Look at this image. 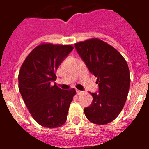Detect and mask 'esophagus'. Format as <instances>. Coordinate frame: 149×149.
<instances>
[{
  "label": "esophagus",
  "mask_w": 149,
  "mask_h": 149,
  "mask_svg": "<svg viewBox=\"0 0 149 149\" xmlns=\"http://www.w3.org/2000/svg\"><path fill=\"white\" fill-rule=\"evenodd\" d=\"M76 93H77V95H81V94H83V93H84V92H82V91H81V90H76Z\"/></svg>",
  "instance_id": "esophagus-1"
}]
</instances>
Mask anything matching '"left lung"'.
<instances>
[{"instance_id": "obj_1", "label": "left lung", "mask_w": 149, "mask_h": 149, "mask_svg": "<svg viewBox=\"0 0 149 149\" xmlns=\"http://www.w3.org/2000/svg\"><path fill=\"white\" fill-rule=\"evenodd\" d=\"M74 46L99 86V93H90L93 100L84 108L85 116L96 125L110 123L119 115L127 99L131 82L127 62L116 48L99 39H86Z\"/></svg>"}]
</instances>
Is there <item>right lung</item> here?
Masks as SVG:
<instances>
[{"mask_svg":"<svg viewBox=\"0 0 149 149\" xmlns=\"http://www.w3.org/2000/svg\"><path fill=\"white\" fill-rule=\"evenodd\" d=\"M71 45L42 43L26 57L18 74V89L30 115L41 126L48 128L65 124L74 89H61L55 72L73 50Z\"/></svg>","mask_w":149,"mask_h":149,"instance_id":"right-lung-1","label":"right lung"}]
</instances>
